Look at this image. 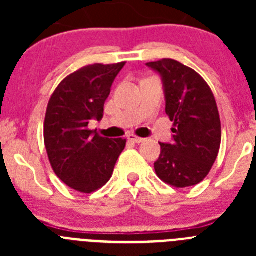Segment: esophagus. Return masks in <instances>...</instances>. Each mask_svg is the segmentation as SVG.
Listing matches in <instances>:
<instances>
[{
  "label": "esophagus",
  "instance_id": "1",
  "mask_svg": "<svg viewBox=\"0 0 256 256\" xmlns=\"http://www.w3.org/2000/svg\"><path fill=\"white\" fill-rule=\"evenodd\" d=\"M128 141L130 142H133V144H141V142L144 141V138H141V137H137V136L134 134H128Z\"/></svg>",
  "mask_w": 256,
  "mask_h": 256
}]
</instances>
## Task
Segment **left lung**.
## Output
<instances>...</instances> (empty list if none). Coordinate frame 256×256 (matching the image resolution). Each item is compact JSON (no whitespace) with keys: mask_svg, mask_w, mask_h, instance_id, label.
I'll return each mask as SVG.
<instances>
[{"mask_svg":"<svg viewBox=\"0 0 256 256\" xmlns=\"http://www.w3.org/2000/svg\"><path fill=\"white\" fill-rule=\"evenodd\" d=\"M146 65L162 76L165 112L173 122V144H160L156 176L177 188L195 186L209 174L220 148L216 97L200 74L178 61L162 58Z\"/></svg>","mask_w":256,"mask_h":256,"instance_id":"8db88e82","label":"left lung"}]
</instances>
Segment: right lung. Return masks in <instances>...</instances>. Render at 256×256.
Segmentation results:
<instances>
[{"instance_id": "right-lung-1", "label": "right lung", "mask_w": 256, "mask_h": 256, "mask_svg": "<svg viewBox=\"0 0 256 256\" xmlns=\"http://www.w3.org/2000/svg\"><path fill=\"white\" fill-rule=\"evenodd\" d=\"M126 61L80 68L60 82L52 94L44 126V146L55 174L83 194L100 190L112 178L126 140L101 137L88 128L101 120L115 76Z\"/></svg>"}]
</instances>
